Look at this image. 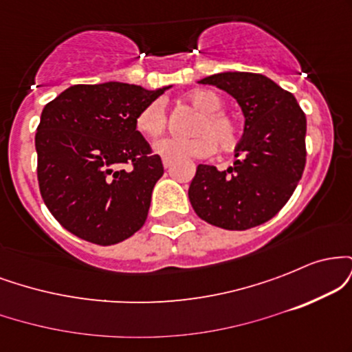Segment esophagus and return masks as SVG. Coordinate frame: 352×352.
I'll return each instance as SVG.
<instances>
[{
  "instance_id": "34e87169",
  "label": "esophagus",
  "mask_w": 352,
  "mask_h": 352,
  "mask_svg": "<svg viewBox=\"0 0 352 352\" xmlns=\"http://www.w3.org/2000/svg\"><path fill=\"white\" fill-rule=\"evenodd\" d=\"M162 164H164V167H165V168H170L173 162H172V160H168V159H164V160H162Z\"/></svg>"
}]
</instances>
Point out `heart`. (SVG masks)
I'll list each match as a JSON object with an SVG mask.
<instances>
[{"label": "heart", "instance_id": "obj_1", "mask_svg": "<svg viewBox=\"0 0 352 352\" xmlns=\"http://www.w3.org/2000/svg\"><path fill=\"white\" fill-rule=\"evenodd\" d=\"M187 100L201 112L193 124V137H164L153 144V152L168 160H180L187 157L212 155L215 147L220 151H230L238 140V127L235 120L221 111L223 99L212 89H195L187 94ZM162 100L147 104L135 117V127L140 134L155 137L165 129Z\"/></svg>", "mask_w": 352, "mask_h": 352}]
</instances>
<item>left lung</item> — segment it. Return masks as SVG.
Segmentation results:
<instances>
[{
  "label": "left lung",
  "instance_id": "obj_1",
  "mask_svg": "<svg viewBox=\"0 0 352 352\" xmlns=\"http://www.w3.org/2000/svg\"><path fill=\"white\" fill-rule=\"evenodd\" d=\"M236 100L245 117L236 160L227 170L200 164L188 199L201 220L225 230L265 223L285 207L306 164V116L292 92L263 74L217 72L199 80Z\"/></svg>",
  "mask_w": 352,
  "mask_h": 352
}]
</instances>
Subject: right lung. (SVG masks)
I'll return each instance as SVG.
<instances>
[{
    "instance_id": "right-lung-1",
    "label": "right lung",
    "mask_w": 352,
    "mask_h": 352,
    "mask_svg": "<svg viewBox=\"0 0 352 352\" xmlns=\"http://www.w3.org/2000/svg\"><path fill=\"white\" fill-rule=\"evenodd\" d=\"M170 87L76 84L44 106L34 139L39 190L76 236L106 246L142 228L164 165L137 131L135 117ZM124 163L131 168L117 171Z\"/></svg>"
}]
</instances>
